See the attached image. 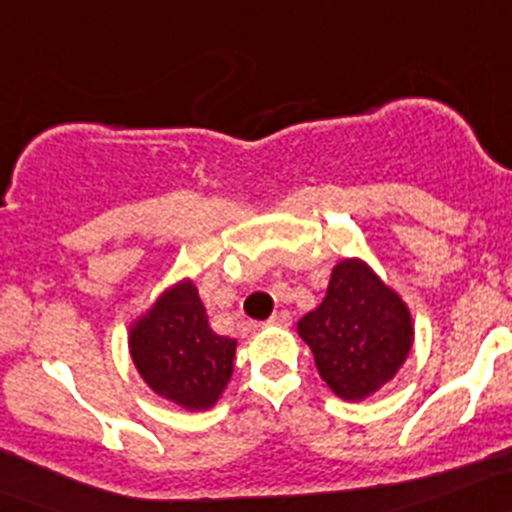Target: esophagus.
I'll use <instances>...</instances> for the list:
<instances>
[{"mask_svg":"<svg viewBox=\"0 0 512 512\" xmlns=\"http://www.w3.org/2000/svg\"><path fill=\"white\" fill-rule=\"evenodd\" d=\"M267 325H277V328H286V325H291V316H289V311H279V313H274V316L267 320Z\"/></svg>","mask_w":512,"mask_h":512,"instance_id":"esophagus-1","label":"esophagus"}]
</instances>
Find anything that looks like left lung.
Here are the masks:
<instances>
[{
	"label": "left lung",
	"mask_w": 512,
	"mask_h": 512,
	"mask_svg": "<svg viewBox=\"0 0 512 512\" xmlns=\"http://www.w3.org/2000/svg\"><path fill=\"white\" fill-rule=\"evenodd\" d=\"M320 379L342 401L374 396L401 372L413 350L408 303L362 257H342L323 301L296 323Z\"/></svg>",
	"instance_id": "8db88e82"
}]
</instances>
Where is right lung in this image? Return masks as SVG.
I'll list each match as a JSON object with an SVG mask.
<instances>
[{"mask_svg": "<svg viewBox=\"0 0 512 512\" xmlns=\"http://www.w3.org/2000/svg\"><path fill=\"white\" fill-rule=\"evenodd\" d=\"M238 342L213 333L194 279L167 286L128 325V352L148 389L184 411H209L233 376Z\"/></svg>", "mask_w": 512, "mask_h": 512, "instance_id": "right-lung-1", "label": "right lung"}]
</instances>
